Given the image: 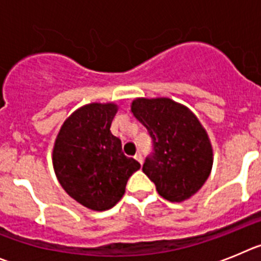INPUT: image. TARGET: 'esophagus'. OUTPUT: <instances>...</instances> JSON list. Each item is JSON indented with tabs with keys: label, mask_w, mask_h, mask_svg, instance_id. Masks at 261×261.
Masks as SVG:
<instances>
[{
	"label": "esophagus",
	"mask_w": 261,
	"mask_h": 261,
	"mask_svg": "<svg viewBox=\"0 0 261 261\" xmlns=\"http://www.w3.org/2000/svg\"><path fill=\"white\" fill-rule=\"evenodd\" d=\"M134 157H135L136 161H138V163H139L140 165H142V164H143V156H142V153H140V152H138V153H136Z\"/></svg>",
	"instance_id": "34e87169"
}]
</instances>
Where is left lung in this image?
Instances as JSON below:
<instances>
[{
    "label": "left lung",
    "instance_id": "left-lung-1",
    "mask_svg": "<svg viewBox=\"0 0 261 261\" xmlns=\"http://www.w3.org/2000/svg\"><path fill=\"white\" fill-rule=\"evenodd\" d=\"M131 112L152 138L143 171L169 201H183L201 189L212 170L206 131L185 105L170 98H136Z\"/></svg>",
    "mask_w": 261,
    "mask_h": 261
}]
</instances>
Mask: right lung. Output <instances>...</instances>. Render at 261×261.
Masks as SVG:
<instances>
[{"instance_id":"1","label":"right lung","mask_w":261,"mask_h":261,"mask_svg":"<svg viewBox=\"0 0 261 261\" xmlns=\"http://www.w3.org/2000/svg\"><path fill=\"white\" fill-rule=\"evenodd\" d=\"M117 110L113 102L79 108L63 122L53 148V168L61 186L92 211L113 208L125 194L128 178L140 169L110 133Z\"/></svg>"}]
</instances>
